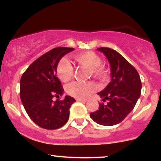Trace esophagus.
<instances>
[{"label":"esophagus","instance_id":"obj_1","mask_svg":"<svg viewBox=\"0 0 161 161\" xmlns=\"http://www.w3.org/2000/svg\"><path fill=\"white\" fill-rule=\"evenodd\" d=\"M76 101H81V102H86V99H82V98H76Z\"/></svg>","mask_w":161,"mask_h":161}]
</instances>
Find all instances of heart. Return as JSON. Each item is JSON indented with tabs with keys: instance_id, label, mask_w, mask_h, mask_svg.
<instances>
[{
	"instance_id": "obj_1",
	"label": "heart",
	"mask_w": 161,
	"mask_h": 161,
	"mask_svg": "<svg viewBox=\"0 0 161 161\" xmlns=\"http://www.w3.org/2000/svg\"><path fill=\"white\" fill-rule=\"evenodd\" d=\"M75 60L81 65L89 68L92 73L97 77H103L105 75V69L101 66V58L92 51H86L75 57ZM57 74L62 82L70 80L73 75V68L67 59L64 57L57 64ZM97 86L92 82H74L66 86V92L69 95L77 98H86L89 97L97 90Z\"/></svg>"
}]
</instances>
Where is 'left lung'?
Wrapping results in <instances>:
<instances>
[{"instance_id": "1", "label": "left lung", "mask_w": 161, "mask_h": 161, "mask_svg": "<svg viewBox=\"0 0 161 161\" xmlns=\"http://www.w3.org/2000/svg\"><path fill=\"white\" fill-rule=\"evenodd\" d=\"M97 50L110 63L111 81L97 93L108 103L99 104L98 110L91 113L90 117L97 124L109 126L121 123L133 110L141 95L142 82L137 70L120 53L109 47Z\"/></svg>"}]
</instances>
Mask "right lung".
Masks as SVG:
<instances>
[{"label": "right lung", "instance_id": "obj_1", "mask_svg": "<svg viewBox=\"0 0 161 161\" xmlns=\"http://www.w3.org/2000/svg\"><path fill=\"white\" fill-rule=\"evenodd\" d=\"M73 47H59L37 59L24 72L20 79V98L30 119L45 129H57L65 125L69 117V108L75 100L63 95L61 82L57 77V64Z\"/></svg>", "mask_w": 161, "mask_h": 161}]
</instances>
